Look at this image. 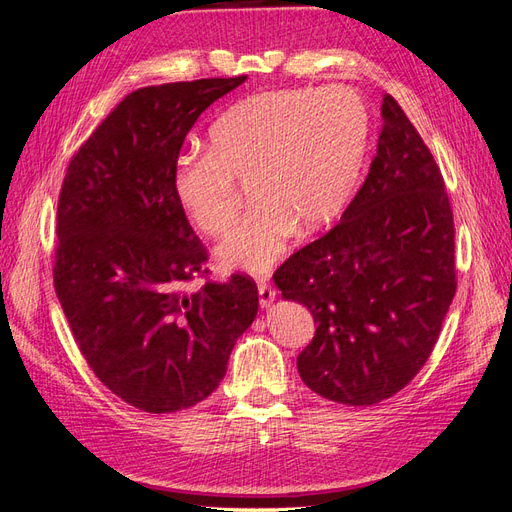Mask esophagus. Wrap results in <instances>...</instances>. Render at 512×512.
<instances>
[{
    "label": "esophagus",
    "mask_w": 512,
    "mask_h": 512,
    "mask_svg": "<svg viewBox=\"0 0 512 512\" xmlns=\"http://www.w3.org/2000/svg\"><path fill=\"white\" fill-rule=\"evenodd\" d=\"M258 299L260 307H269L275 301V290L267 282H258Z\"/></svg>",
    "instance_id": "obj_1"
}]
</instances>
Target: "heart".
Here are the masks:
<instances>
[{"label": "heart", "mask_w": 512, "mask_h": 512, "mask_svg": "<svg viewBox=\"0 0 512 512\" xmlns=\"http://www.w3.org/2000/svg\"><path fill=\"white\" fill-rule=\"evenodd\" d=\"M369 113L350 87L262 91L209 128V153H185L173 194L190 224L220 237L235 220L232 181L250 183L252 211L218 247L228 269L267 273L294 228L314 232L346 207L361 173Z\"/></svg>", "instance_id": "heart-1"}]
</instances>
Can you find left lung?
I'll return each instance as SVG.
<instances>
[{
	"label": "left lung",
	"instance_id": "left-lung-1",
	"mask_svg": "<svg viewBox=\"0 0 512 512\" xmlns=\"http://www.w3.org/2000/svg\"><path fill=\"white\" fill-rule=\"evenodd\" d=\"M380 111L376 158L342 220L273 275L316 322L301 380L348 406L380 404L421 371L457 290L440 168L393 96Z\"/></svg>",
	"mask_w": 512,
	"mask_h": 512
}]
</instances>
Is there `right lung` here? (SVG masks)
<instances>
[{"label": "right lung", "instance_id": "right-lung-1", "mask_svg": "<svg viewBox=\"0 0 512 512\" xmlns=\"http://www.w3.org/2000/svg\"><path fill=\"white\" fill-rule=\"evenodd\" d=\"M245 79L132 91L76 151L61 185L57 299L100 382L143 412L207 399L258 314L247 275L183 292L207 275V250L173 194L185 134Z\"/></svg>", "mask_w": 512, "mask_h": 512}]
</instances>
